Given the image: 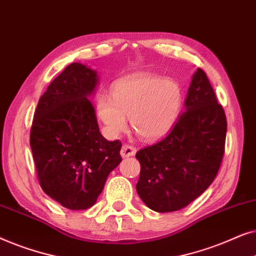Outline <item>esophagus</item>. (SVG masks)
<instances>
[{
	"instance_id": "esophagus-1",
	"label": "esophagus",
	"mask_w": 256,
	"mask_h": 256,
	"mask_svg": "<svg viewBox=\"0 0 256 256\" xmlns=\"http://www.w3.org/2000/svg\"><path fill=\"white\" fill-rule=\"evenodd\" d=\"M136 154V148L132 146H128V144H124L122 146L121 149V156L126 158V157H130V156H134Z\"/></svg>"
}]
</instances>
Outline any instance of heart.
I'll list each match as a JSON object with an SVG mask.
<instances>
[{
  "label": "heart",
  "mask_w": 256,
  "mask_h": 256,
  "mask_svg": "<svg viewBox=\"0 0 256 256\" xmlns=\"http://www.w3.org/2000/svg\"><path fill=\"white\" fill-rule=\"evenodd\" d=\"M183 104V90L174 79L141 73L118 82L113 98L100 96L96 113L108 134L118 136L132 127L140 138L154 141L162 138L177 121Z\"/></svg>",
  "instance_id": "1"
}]
</instances>
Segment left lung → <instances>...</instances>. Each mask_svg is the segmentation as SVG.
Segmentation results:
<instances>
[{
  "label": "left lung",
  "instance_id": "8db88e82",
  "mask_svg": "<svg viewBox=\"0 0 256 256\" xmlns=\"http://www.w3.org/2000/svg\"><path fill=\"white\" fill-rule=\"evenodd\" d=\"M227 122L200 68L192 76L184 112L166 136L136 152V191L156 212H174L198 198L214 180L225 152Z\"/></svg>",
  "mask_w": 256,
  "mask_h": 256
}]
</instances>
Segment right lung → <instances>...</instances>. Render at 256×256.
I'll return each mask as SVG.
<instances>
[{
	"mask_svg": "<svg viewBox=\"0 0 256 256\" xmlns=\"http://www.w3.org/2000/svg\"><path fill=\"white\" fill-rule=\"evenodd\" d=\"M96 70L72 62L38 101L30 146L38 180L48 197L68 210L96 204L112 171L121 163V142L101 135L90 98Z\"/></svg>",
	"mask_w": 256,
	"mask_h": 256,
	"instance_id": "add662e5",
	"label": "right lung"
}]
</instances>
